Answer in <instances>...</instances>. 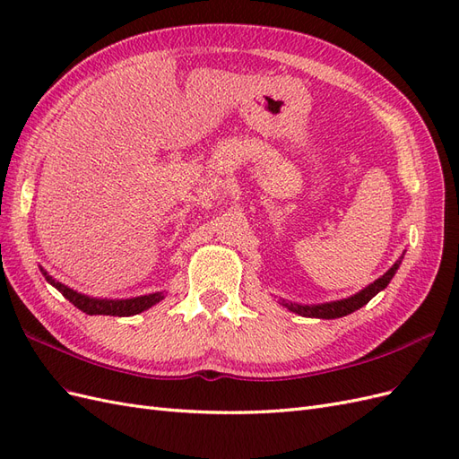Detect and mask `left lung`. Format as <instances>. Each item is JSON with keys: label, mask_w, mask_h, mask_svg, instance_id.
Here are the masks:
<instances>
[{"label": "left lung", "mask_w": 459, "mask_h": 459, "mask_svg": "<svg viewBox=\"0 0 459 459\" xmlns=\"http://www.w3.org/2000/svg\"><path fill=\"white\" fill-rule=\"evenodd\" d=\"M402 258H404V253L402 256L393 264L391 268H388L379 280H375L373 283H369L368 287H364L362 290H358L356 295L349 297V299H341V300H331V302H322V304H299V302H289V300H281L280 304L290 312H295L299 316L304 317H319V319H335V317H342V316H349L356 310H359L362 307L377 295L381 290L391 283V280L394 277L396 270L400 268Z\"/></svg>", "instance_id": "1"}]
</instances>
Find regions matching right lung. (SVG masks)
<instances>
[{
    "instance_id": "1",
    "label": "right lung",
    "mask_w": 459,
    "mask_h": 459,
    "mask_svg": "<svg viewBox=\"0 0 459 459\" xmlns=\"http://www.w3.org/2000/svg\"><path fill=\"white\" fill-rule=\"evenodd\" d=\"M39 272L44 273L46 281L49 285H53L59 293L68 300L73 302L74 307L82 312H86L90 316H118V317H128V316H135L142 314L145 310H149L151 307H155L157 302H160L164 299L162 290H157V293H149V295H142V297H134V299H97V297H88L82 295L78 290L66 287L65 283L53 280V277L39 266Z\"/></svg>"
}]
</instances>
